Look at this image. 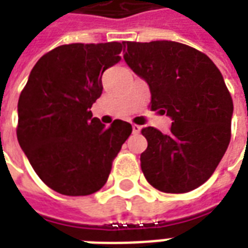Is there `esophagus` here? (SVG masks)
Here are the masks:
<instances>
[{
  "instance_id": "esophagus-1",
  "label": "esophagus",
  "mask_w": 248,
  "mask_h": 248,
  "mask_svg": "<svg viewBox=\"0 0 248 248\" xmlns=\"http://www.w3.org/2000/svg\"><path fill=\"white\" fill-rule=\"evenodd\" d=\"M131 127H133V133H134V134H138V133H140V129H142L140 124H133Z\"/></svg>"
}]
</instances>
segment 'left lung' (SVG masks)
Instances as JSON below:
<instances>
[{"mask_svg": "<svg viewBox=\"0 0 248 248\" xmlns=\"http://www.w3.org/2000/svg\"><path fill=\"white\" fill-rule=\"evenodd\" d=\"M124 58L150 86V108L172 118L169 134L143 127L140 169L156 190L182 194L213 175L231 140L232 99L204 53L174 41L124 42Z\"/></svg>", "mask_w": 248, "mask_h": 248, "instance_id": "1", "label": "left lung"}]
</instances>
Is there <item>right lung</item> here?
Returning a JSON list of instances; mask_svg holds the SVG:
<instances>
[{
    "label": "right lung",
    "mask_w": 248,
    "mask_h": 248,
    "mask_svg": "<svg viewBox=\"0 0 248 248\" xmlns=\"http://www.w3.org/2000/svg\"><path fill=\"white\" fill-rule=\"evenodd\" d=\"M124 44H69L41 57L18 99L17 138L37 175L51 190L90 195L101 190L131 134L115 119L93 118L103 71L121 61Z\"/></svg>",
    "instance_id": "obj_1"
}]
</instances>
